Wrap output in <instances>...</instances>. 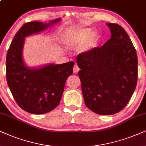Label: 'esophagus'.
<instances>
[{
    "instance_id": "34e87169",
    "label": "esophagus",
    "mask_w": 146,
    "mask_h": 146,
    "mask_svg": "<svg viewBox=\"0 0 146 146\" xmlns=\"http://www.w3.org/2000/svg\"><path fill=\"white\" fill-rule=\"evenodd\" d=\"M79 71V68L78 66H77V65H74V67H73V73H74L75 74V73H78Z\"/></svg>"
}]
</instances>
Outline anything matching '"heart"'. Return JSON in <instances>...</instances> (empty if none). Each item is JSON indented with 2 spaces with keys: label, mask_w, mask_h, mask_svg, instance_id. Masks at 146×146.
Listing matches in <instances>:
<instances>
[{
  "label": "heart",
  "mask_w": 146,
  "mask_h": 146,
  "mask_svg": "<svg viewBox=\"0 0 146 146\" xmlns=\"http://www.w3.org/2000/svg\"><path fill=\"white\" fill-rule=\"evenodd\" d=\"M91 33V29H83L81 30L75 31L68 36L66 39L65 43L69 47H75V46L83 43L87 39ZM97 39H98V35L96 33H92L90 36L88 38L86 44L84 46L85 49H87V48L94 46Z\"/></svg>",
  "instance_id": "obj_1"
}]
</instances>
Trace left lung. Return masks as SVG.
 Instances as JSON below:
<instances>
[{
    "label": "left lung",
    "instance_id": "obj_1",
    "mask_svg": "<svg viewBox=\"0 0 146 146\" xmlns=\"http://www.w3.org/2000/svg\"><path fill=\"white\" fill-rule=\"evenodd\" d=\"M107 25L111 33L110 39L77 57L85 106L100 115L123 110L137 81V57L131 39L120 25Z\"/></svg>",
    "mask_w": 146,
    "mask_h": 146
}]
</instances>
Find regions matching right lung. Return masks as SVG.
Listing matches in <instances>:
<instances>
[{
	"label": "right lung",
	"instance_id": "1",
	"mask_svg": "<svg viewBox=\"0 0 146 146\" xmlns=\"http://www.w3.org/2000/svg\"><path fill=\"white\" fill-rule=\"evenodd\" d=\"M61 20L57 19L49 23H25L15 35L7 51L8 85L18 106L30 113H46L59 104L66 80L73 73L75 63L69 61L61 65L49 64L38 69L26 67L22 58L25 38L45 30Z\"/></svg>",
	"mask_w": 146,
	"mask_h": 146
}]
</instances>
